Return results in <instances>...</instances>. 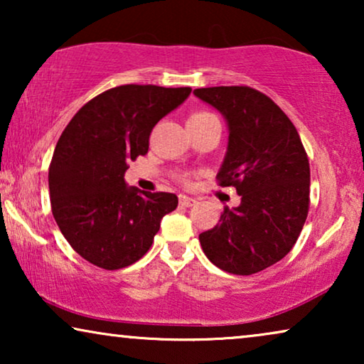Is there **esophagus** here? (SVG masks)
I'll use <instances>...</instances> for the list:
<instances>
[{
	"instance_id": "obj_1",
	"label": "esophagus",
	"mask_w": 364,
	"mask_h": 364,
	"mask_svg": "<svg viewBox=\"0 0 364 364\" xmlns=\"http://www.w3.org/2000/svg\"><path fill=\"white\" fill-rule=\"evenodd\" d=\"M178 203H181L182 207H192V205H196V198L181 196V198H178Z\"/></svg>"
}]
</instances>
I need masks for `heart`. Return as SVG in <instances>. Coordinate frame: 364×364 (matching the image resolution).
Returning <instances> with one entry per match:
<instances>
[{"label":"heart","instance_id":"b5f03b06","mask_svg":"<svg viewBox=\"0 0 364 364\" xmlns=\"http://www.w3.org/2000/svg\"><path fill=\"white\" fill-rule=\"evenodd\" d=\"M212 116L210 112H193L191 117H188V121H197V119H203V117H208Z\"/></svg>","mask_w":364,"mask_h":364}]
</instances>
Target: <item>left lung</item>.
<instances>
[{"instance_id": "left-lung-1", "label": "left lung", "mask_w": 364, "mask_h": 364, "mask_svg": "<svg viewBox=\"0 0 364 364\" xmlns=\"http://www.w3.org/2000/svg\"><path fill=\"white\" fill-rule=\"evenodd\" d=\"M193 94L225 119L228 144L217 178L240 196V205L223 208L198 240L215 267L252 275L280 262L300 237L310 205L306 152L287 114L257 89L218 86Z\"/></svg>"}]
</instances>
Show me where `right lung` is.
Instances as JSON below:
<instances>
[{"instance_id":"right-lung-1","label":"right lung","mask_w":364,"mask_h":364,"mask_svg":"<svg viewBox=\"0 0 364 364\" xmlns=\"http://www.w3.org/2000/svg\"><path fill=\"white\" fill-rule=\"evenodd\" d=\"M191 87L126 84L99 94L64 129L49 166L54 220L92 265L119 270L146 255L161 220L176 210L168 192L127 186V162L149 151L156 124L191 96Z\"/></svg>"}]
</instances>
